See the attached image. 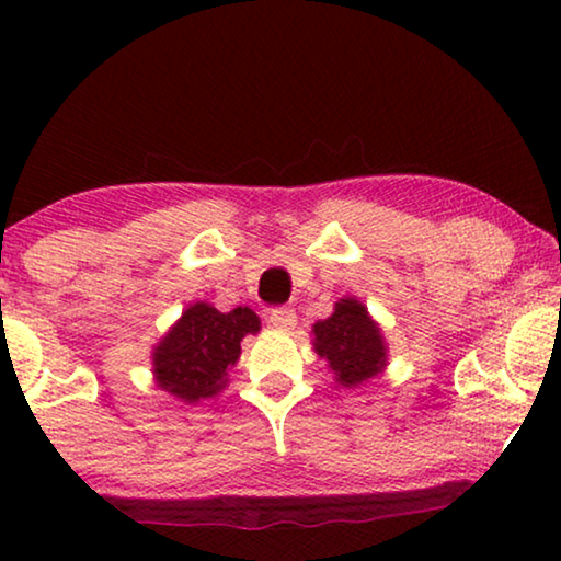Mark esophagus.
Instances as JSON below:
<instances>
[{
    "label": "esophagus",
    "instance_id": "1",
    "mask_svg": "<svg viewBox=\"0 0 561 561\" xmlns=\"http://www.w3.org/2000/svg\"><path fill=\"white\" fill-rule=\"evenodd\" d=\"M267 321H271L275 329H294L296 311L286 309V306H275V309L267 311Z\"/></svg>",
    "mask_w": 561,
    "mask_h": 561
}]
</instances>
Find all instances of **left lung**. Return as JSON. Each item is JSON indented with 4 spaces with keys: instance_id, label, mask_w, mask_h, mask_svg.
<instances>
[{
    "instance_id": "left-lung-1",
    "label": "left lung",
    "mask_w": 561,
    "mask_h": 561,
    "mask_svg": "<svg viewBox=\"0 0 561 561\" xmlns=\"http://www.w3.org/2000/svg\"><path fill=\"white\" fill-rule=\"evenodd\" d=\"M313 334H317L313 347L321 359H327L340 386H357L378 375L386 365L380 329L355 298H342L332 317L313 324Z\"/></svg>"
}]
</instances>
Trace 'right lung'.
Returning <instances> with one entry per match:
<instances>
[{"label": "right lung", "instance_id": "add662e5", "mask_svg": "<svg viewBox=\"0 0 561 561\" xmlns=\"http://www.w3.org/2000/svg\"><path fill=\"white\" fill-rule=\"evenodd\" d=\"M257 329L260 319L248 306L221 313L209 304H194L156 347L158 386L188 403L217 396L240 357L242 336Z\"/></svg>", "mask_w": 561, "mask_h": 561}]
</instances>
